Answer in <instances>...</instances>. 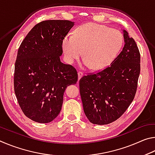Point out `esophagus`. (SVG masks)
I'll list each match as a JSON object with an SVG mask.
<instances>
[{
    "label": "esophagus",
    "mask_w": 155,
    "mask_h": 155,
    "mask_svg": "<svg viewBox=\"0 0 155 155\" xmlns=\"http://www.w3.org/2000/svg\"><path fill=\"white\" fill-rule=\"evenodd\" d=\"M83 76V73L82 72H81V71H78V81H79V79L80 78L82 77Z\"/></svg>",
    "instance_id": "esophagus-1"
}]
</instances>
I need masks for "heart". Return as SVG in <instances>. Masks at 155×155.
<instances>
[{
  "label": "heart",
  "mask_w": 155,
  "mask_h": 155,
  "mask_svg": "<svg viewBox=\"0 0 155 155\" xmlns=\"http://www.w3.org/2000/svg\"><path fill=\"white\" fill-rule=\"evenodd\" d=\"M122 43L123 37L119 31L89 23L78 27L73 35L65 37L62 46L69 64L77 60L83 52L85 65L100 70L111 64Z\"/></svg>",
  "instance_id": "1"
}]
</instances>
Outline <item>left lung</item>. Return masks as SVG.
<instances>
[{"label": "left lung", "mask_w": 155, "mask_h": 155, "mask_svg": "<svg viewBox=\"0 0 155 155\" xmlns=\"http://www.w3.org/2000/svg\"><path fill=\"white\" fill-rule=\"evenodd\" d=\"M125 44L109 66L79 81L83 110L94 124H108L122 115L135 98L140 73L137 44L124 30Z\"/></svg>", "instance_id": "obj_1"}]
</instances>
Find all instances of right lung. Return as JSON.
I'll return each mask as SVG.
<instances>
[{
    "label": "right lung",
    "instance_id": "add662e5",
    "mask_svg": "<svg viewBox=\"0 0 155 155\" xmlns=\"http://www.w3.org/2000/svg\"><path fill=\"white\" fill-rule=\"evenodd\" d=\"M73 26L70 20L42 21L34 26L18 48L14 91L22 112L33 121L48 123L57 117L65 88L78 81L75 68L60 61L63 41Z\"/></svg>",
    "mask_w": 155,
    "mask_h": 155
}]
</instances>
